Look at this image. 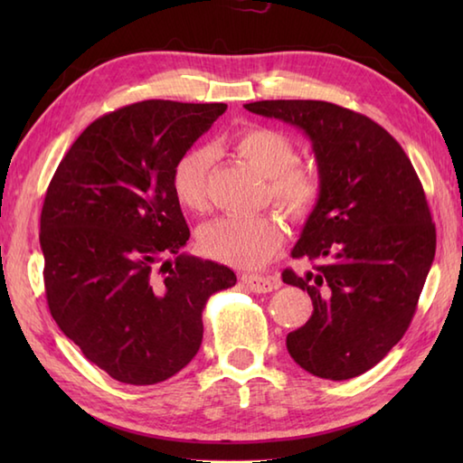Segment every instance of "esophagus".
I'll list each match as a JSON object with an SVG mask.
<instances>
[{"mask_svg":"<svg viewBox=\"0 0 463 463\" xmlns=\"http://www.w3.org/2000/svg\"><path fill=\"white\" fill-rule=\"evenodd\" d=\"M241 280L242 284H247V288L259 294L270 292L274 288V280H270L269 277H259V274H242Z\"/></svg>","mask_w":463,"mask_h":463,"instance_id":"obj_1","label":"esophagus"}]
</instances>
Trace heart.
<instances>
[{
	"mask_svg": "<svg viewBox=\"0 0 463 463\" xmlns=\"http://www.w3.org/2000/svg\"><path fill=\"white\" fill-rule=\"evenodd\" d=\"M232 149L241 159L267 176V189L277 209L292 221H302L314 211L322 179L314 165L297 163V145L287 135L270 127L254 125L232 139ZM211 153L203 146L183 151L173 165L171 189L175 199L186 211L206 209V176ZM284 242V231L274 216L254 219L222 216L203 226L199 244L206 257L234 269H260L277 254Z\"/></svg>",
	"mask_w": 463,
	"mask_h": 463,
	"instance_id": "obj_1",
	"label": "heart"
}]
</instances>
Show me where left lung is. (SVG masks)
Wrapping results in <instances>:
<instances>
[{
  "label": "left lung",
  "instance_id": "8db88e82",
  "mask_svg": "<svg viewBox=\"0 0 463 463\" xmlns=\"http://www.w3.org/2000/svg\"><path fill=\"white\" fill-rule=\"evenodd\" d=\"M244 109L310 137L322 179L282 282L308 292L312 317L287 336L300 368L326 380L368 372L404 336L436 254L424 186L400 143L370 117L328 101H254Z\"/></svg>",
  "mask_w": 463,
  "mask_h": 463
}]
</instances>
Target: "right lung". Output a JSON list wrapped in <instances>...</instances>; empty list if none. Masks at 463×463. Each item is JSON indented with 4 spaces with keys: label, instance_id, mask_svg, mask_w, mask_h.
I'll return each instance as SVG.
<instances>
[{
    "label": "right lung",
    "instance_id": "obj_1",
    "mask_svg": "<svg viewBox=\"0 0 463 463\" xmlns=\"http://www.w3.org/2000/svg\"><path fill=\"white\" fill-rule=\"evenodd\" d=\"M224 109L121 107L77 137L47 186L39 242L49 312L113 380L151 386L183 370L201 348L206 300L237 282L222 264L181 252L191 232L171 189L176 156Z\"/></svg>",
    "mask_w": 463,
    "mask_h": 463
}]
</instances>
